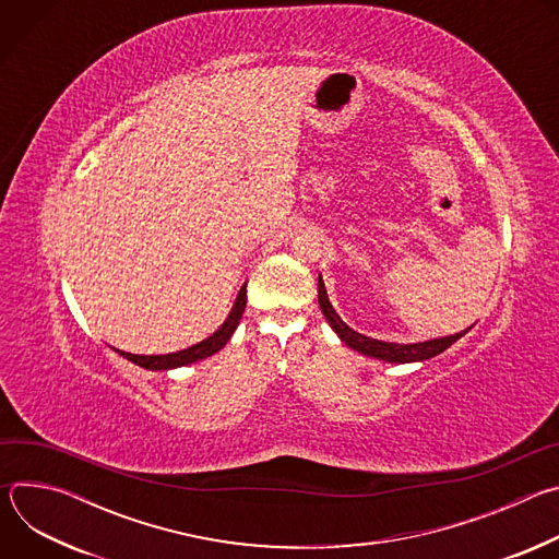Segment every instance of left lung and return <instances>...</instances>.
Instances as JSON below:
<instances>
[{
	"label": "left lung",
	"mask_w": 559,
	"mask_h": 559,
	"mask_svg": "<svg viewBox=\"0 0 559 559\" xmlns=\"http://www.w3.org/2000/svg\"><path fill=\"white\" fill-rule=\"evenodd\" d=\"M318 305H321L328 323L332 325V330L341 336V341L345 345H349L352 349L365 354V356H371V358H378V360H384V362H416V360H429L438 354H442L447 347H451L457 338H462L468 330L460 332V334H453V336H444V338H433V341H425V343H414V345H397V343H384V341H376V338H369L365 334H358L354 332L343 318L334 311L330 298H328V292H325V283L323 278L318 276Z\"/></svg>",
	"instance_id": "1"
}]
</instances>
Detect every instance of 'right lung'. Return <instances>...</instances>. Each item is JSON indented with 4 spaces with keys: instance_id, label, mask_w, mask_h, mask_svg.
Segmentation results:
<instances>
[{
    "instance_id": "obj_1",
    "label": "right lung",
    "mask_w": 559,
    "mask_h": 559,
    "mask_svg": "<svg viewBox=\"0 0 559 559\" xmlns=\"http://www.w3.org/2000/svg\"><path fill=\"white\" fill-rule=\"evenodd\" d=\"M246 302H248V289L246 285L241 287V292H238L236 296V302L229 311V316L225 318V323L205 341L183 349V352H175V354H164V356H136V354H128V352H119L123 358H128L130 362L143 367V369H152V371H166V369H175V367H183V365H190V362H197V360H203L212 354H216L218 349L225 347V343L229 341V336L234 334L238 321H241V316L246 311Z\"/></svg>"
}]
</instances>
